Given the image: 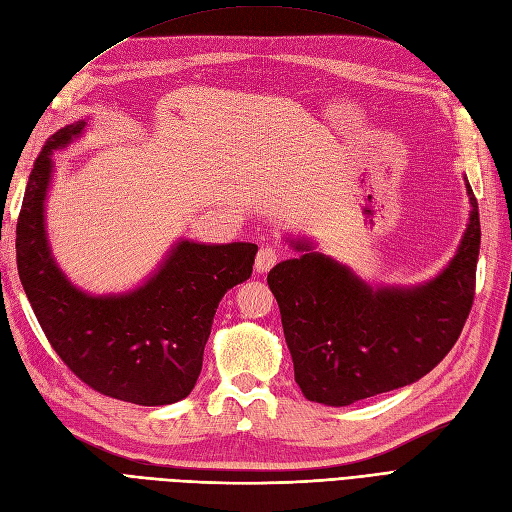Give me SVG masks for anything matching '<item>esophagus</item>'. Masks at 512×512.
Returning <instances> with one entry per match:
<instances>
[{"mask_svg":"<svg viewBox=\"0 0 512 512\" xmlns=\"http://www.w3.org/2000/svg\"><path fill=\"white\" fill-rule=\"evenodd\" d=\"M277 262V252L273 250L271 245H262L258 250V256H256V262H254V269L256 273H267L271 271V267Z\"/></svg>","mask_w":512,"mask_h":512,"instance_id":"34e87169","label":"esophagus"}]
</instances>
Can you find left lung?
<instances>
[{
    "label": "left lung",
    "instance_id": "8db88e82",
    "mask_svg": "<svg viewBox=\"0 0 512 512\" xmlns=\"http://www.w3.org/2000/svg\"><path fill=\"white\" fill-rule=\"evenodd\" d=\"M470 220L451 262L418 286H369L350 267L290 239L299 258L267 282L280 305L294 380L309 401L350 406L421 380L457 342L474 301L478 203L466 177Z\"/></svg>",
    "mask_w": 512,
    "mask_h": 512
}]
</instances>
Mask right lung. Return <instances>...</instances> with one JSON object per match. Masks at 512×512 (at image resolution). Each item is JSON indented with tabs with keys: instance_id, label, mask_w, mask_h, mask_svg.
<instances>
[{
	"instance_id": "obj_1",
	"label": "right lung",
	"mask_w": 512,
	"mask_h": 512,
	"mask_svg": "<svg viewBox=\"0 0 512 512\" xmlns=\"http://www.w3.org/2000/svg\"><path fill=\"white\" fill-rule=\"evenodd\" d=\"M87 121L57 130L34 164L17 222V267L40 327L55 352L91 389L138 406L188 397L203 369L215 309L250 280L256 243L207 245L179 239L134 290L89 294L53 258L46 194L53 151L83 136Z\"/></svg>"
}]
</instances>
